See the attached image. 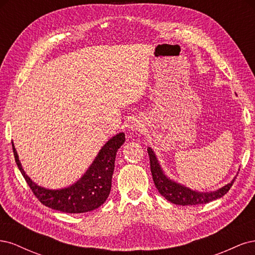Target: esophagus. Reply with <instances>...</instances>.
<instances>
[{
  "label": "esophagus",
  "instance_id": "34e87169",
  "mask_svg": "<svg viewBox=\"0 0 255 255\" xmlns=\"http://www.w3.org/2000/svg\"><path fill=\"white\" fill-rule=\"evenodd\" d=\"M141 125L138 121H134V122H132V126H130V129L132 130H140V128H141Z\"/></svg>",
  "mask_w": 255,
  "mask_h": 255
}]
</instances>
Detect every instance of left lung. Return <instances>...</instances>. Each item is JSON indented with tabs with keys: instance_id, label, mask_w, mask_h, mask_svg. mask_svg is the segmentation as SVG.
Segmentation results:
<instances>
[{
	"instance_id": "obj_1",
	"label": "left lung",
	"mask_w": 255,
	"mask_h": 255,
	"mask_svg": "<svg viewBox=\"0 0 255 255\" xmlns=\"http://www.w3.org/2000/svg\"><path fill=\"white\" fill-rule=\"evenodd\" d=\"M148 153L150 157V166H151V172L153 176L154 184L157 188L159 194L163 196L168 201H170L173 204L177 205H198V204H205L211 201H214L216 199H219L225 196L227 192L230 190L232 186L236 176L234 179L228 183L225 186L210 192H201L194 189H190L188 187L177 183L170 177H168L155 155V153L150 148H148Z\"/></svg>"
}]
</instances>
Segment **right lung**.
<instances>
[{
    "label": "right lung",
    "instance_id": "1",
    "mask_svg": "<svg viewBox=\"0 0 255 255\" xmlns=\"http://www.w3.org/2000/svg\"><path fill=\"white\" fill-rule=\"evenodd\" d=\"M125 141V133H119L112 137L99 151L95 160L81 179L70 186L60 189L44 188L30 180L23 170L13 142L12 150L19 170L34 195L43 205L63 213L80 214L96 210L109 198L116 154Z\"/></svg>",
    "mask_w": 255,
    "mask_h": 255
}]
</instances>
